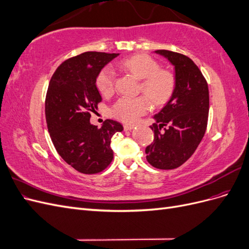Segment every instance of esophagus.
<instances>
[{
	"label": "esophagus",
	"mask_w": 249,
	"mask_h": 249,
	"mask_svg": "<svg viewBox=\"0 0 249 249\" xmlns=\"http://www.w3.org/2000/svg\"><path fill=\"white\" fill-rule=\"evenodd\" d=\"M124 131H131V130L134 129V125H132V124H124Z\"/></svg>",
	"instance_id": "34e87169"
}]
</instances>
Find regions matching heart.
I'll return each mask as SVG.
<instances>
[{"mask_svg": "<svg viewBox=\"0 0 249 249\" xmlns=\"http://www.w3.org/2000/svg\"><path fill=\"white\" fill-rule=\"evenodd\" d=\"M138 80H141V89L155 105H163L169 101L176 88V79L173 74L165 70L155 59L147 55H134L125 58L118 64ZM115 72L112 67L106 66L99 72L96 86L100 92L108 95L114 90ZM150 103L145 96H123L112 106V114L124 123H135L149 110Z\"/></svg>", "mask_w": 249, "mask_h": 249, "instance_id": "heart-1", "label": "heart"}]
</instances>
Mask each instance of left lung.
Instances as JSON below:
<instances>
[{
    "label": "left lung",
    "instance_id": "obj_1",
    "mask_svg": "<svg viewBox=\"0 0 249 249\" xmlns=\"http://www.w3.org/2000/svg\"><path fill=\"white\" fill-rule=\"evenodd\" d=\"M175 67L176 88L169 101L154 116L155 140L145 148L146 160L158 169H175L197 148L206 133L209 88L192 60L167 50L155 51Z\"/></svg>",
    "mask_w": 249,
    "mask_h": 249
}]
</instances>
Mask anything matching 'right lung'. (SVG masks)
Instances as JSON below:
<instances>
[{
	"label": "right lung",
	"mask_w": 249,
	"mask_h": 249,
	"mask_svg": "<svg viewBox=\"0 0 249 249\" xmlns=\"http://www.w3.org/2000/svg\"><path fill=\"white\" fill-rule=\"evenodd\" d=\"M118 55L83 53L60 64L49 84L46 119L53 144L67 164L85 175L108 167L113 159L111 138L124 130L112 119L105 120L100 129L90 123L102 101L97 74Z\"/></svg>",
	"instance_id": "obj_1"
}]
</instances>
